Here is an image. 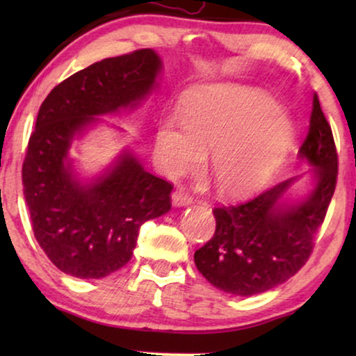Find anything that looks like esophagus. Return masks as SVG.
<instances>
[{
    "mask_svg": "<svg viewBox=\"0 0 356 356\" xmlns=\"http://www.w3.org/2000/svg\"><path fill=\"white\" fill-rule=\"evenodd\" d=\"M172 201L175 206H189L193 202V196L184 188H178L172 194Z\"/></svg>",
    "mask_w": 356,
    "mask_h": 356,
    "instance_id": "1",
    "label": "esophagus"
}]
</instances>
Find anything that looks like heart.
<instances>
[{"mask_svg": "<svg viewBox=\"0 0 356 356\" xmlns=\"http://www.w3.org/2000/svg\"><path fill=\"white\" fill-rule=\"evenodd\" d=\"M295 139L274 97L236 84L206 86L184 100L181 116L160 124L155 147L172 173L197 168L212 150V178L228 196L259 188L280 167Z\"/></svg>", "mask_w": 356, "mask_h": 356, "instance_id": "heart-1", "label": "heart"}]
</instances>
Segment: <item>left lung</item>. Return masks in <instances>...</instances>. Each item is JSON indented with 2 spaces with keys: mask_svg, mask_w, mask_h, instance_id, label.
I'll list each match as a JSON object with an SVG mask.
<instances>
[{
  "mask_svg": "<svg viewBox=\"0 0 356 356\" xmlns=\"http://www.w3.org/2000/svg\"><path fill=\"white\" fill-rule=\"evenodd\" d=\"M298 154L316 167V186L306 201L280 204L291 178L246 202L213 209L216 233L194 252L197 270L213 286L240 296L262 293L293 277L309 259L339 173L332 129L316 92Z\"/></svg>",
  "mask_w": 356,
  "mask_h": 356,
  "instance_id": "left-lung-1",
  "label": "left lung"
}]
</instances>
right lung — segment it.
<instances>
[{"mask_svg": "<svg viewBox=\"0 0 356 356\" xmlns=\"http://www.w3.org/2000/svg\"><path fill=\"white\" fill-rule=\"evenodd\" d=\"M160 67L150 48L105 58L60 82L40 105L22 163L24 196L37 243L67 275L102 279L128 264L140 225L172 207V183L129 152L89 184L67 160L72 138L95 116L138 106Z\"/></svg>", "mask_w": 356, "mask_h": 356, "instance_id": "right-lung-1", "label": "right lung"}]
</instances>
